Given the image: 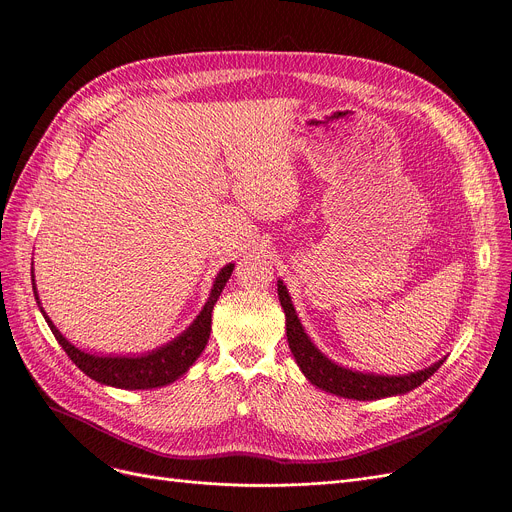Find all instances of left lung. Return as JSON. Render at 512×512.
<instances>
[{"label": "left lung", "mask_w": 512, "mask_h": 512, "mask_svg": "<svg viewBox=\"0 0 512 512\" xmlns=\"http://www.w3.org/2000/svg\"><path fill=\"white\" fill-rule=\"evenodd\" d=\"M279 302L285 310V324H287V341L289 349L295 355L297 366L302 368L306 378L316 384L318 388L326 390L345 399H357V401H374L390 395H403L413 390L415 386L424 384L444 362H436L434 366L419 370L409 376H376V374H362L351 372L347 368H341L330 362L326 355H322L314 343L304 333L302 322L297 320L293 304L289 299L287 287L279 281Z\"/></svg>", "instance_id": "8db88e82"}]
</instances>
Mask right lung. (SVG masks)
Instances as JSON below:
<instances>
[{"label":"right lung","mask_w":512,"mask_h":512,"mask_svg":"<svg viewBox=\"0 0 512 512\" xmlns=\"http://www.w3.org/2000/svg\"><path fill=\"white\" fill-rule=\"evenodd\" d=\"M233 273V264H227L221 268V273L215 279L213 291H210V297L198 318L192 322L188 330H184L175 341L159 347L157 351H150L138 357H126V355H117V357H103V355H90L74 347L72 343L66 341V337L59 333V330L53 326V322L47 318L43 312L53 337L57 343L62 345V349L68 353L72 362L88 376L101 384H109L115 388H126V390H138V388H157L165 386L173 380H177L182 374L188 372V368L196 362V357L202 353L206 347V341L210 337V318H213V306L219 299L225 283L229 281ZM35 277V275H33ZM35 281V279H33ZM35 297H37V287L33 283ZM39 299V297H37Z\"/></svg>","instance_id":"add662e5"}]
</instances>
